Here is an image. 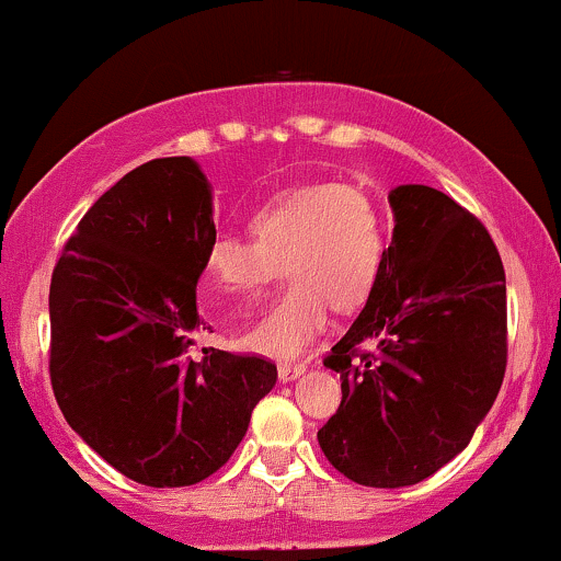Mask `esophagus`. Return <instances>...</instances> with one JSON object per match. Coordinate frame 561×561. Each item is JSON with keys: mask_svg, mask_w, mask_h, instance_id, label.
Returning a JSON list of instances; mask_svg holds the SVG:
<instances>
[{"mask_svg": "<svg viewBox=\"0 0 561 561\" xmlns=\"http://www.w3.org/2000/svg\"><path fill=\"white\" fill-rule=\"evenodd\" d=\"M306 371V364H279V379L282 382H293Z\"/></svg>", "mask_w": 561, "mask_h": 561, "instance_id": "1", "label": "esophagus"}]
</instances>
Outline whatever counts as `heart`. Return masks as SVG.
<instances>
[{"instance_id": "1", "label": "heart", "mask_w": 561, "mask_h": 561, "mask_svg": "<svg viewBox=\"0 0 561 561\" xmlns=\"http://www.w3.org/2000/svg\"><path fill=\"white\" fill-rule=\"evenodd\" d=\"M253 240L216 234L203 272L214 300L248 298L289 276L266 313L242 334L250 351L295 358L334 311L369 298L382 266L385 229L375 199L353 184H311L268 199L248 218Z\"/></svg>"}]
</instances>
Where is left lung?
Segmentation results:
<instances>
[{
    "instance_id": "left-lung-1",
    "label": "left lung",
    "mask_w": 561,
    "mask_h": 561,
    "mask_svg": "<svg viewBox=\"0 0 561 561\" xmlns=\"http://www.w3.org/2000/svg\"><path fill=\"white\" fill-rule=\"evenodd\" d=\"M388 199L392 242L324 358L343 401L317 435L330 465L369 488L414 485L461 454L506 371V276L488 229L433 186Z\"/></svg>"
}]
</instances>
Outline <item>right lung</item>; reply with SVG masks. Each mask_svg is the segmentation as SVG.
I'll use <instances>...</instances> for the list:
<instances>
[{
  "label": "right lung",
  "instance_id": "right-lung-1",
  "mask_svg": "<svg viewBox=\"0 0 561 561\" xmlns=\"http://www.w3.org/2000/svg\"><path fill=\"white\" fill-rule=\"evenodd\" d=\"M214 237L205 173L192 158H158L96 199L53 272L57 405L89 448L141 485L210 478L276 382L261 356L216 347L190 356Z\"/></svg>",
  "mask_w": 561,
  "mask_h": 561
}]
</instances>
